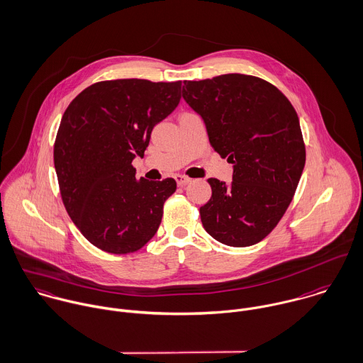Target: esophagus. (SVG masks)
I'll list each match as a JSON object with an SVG mask.
<instances>
[{"label":"esophagus","instance_id":"1","mask_svg":"<svg viewBox=\"0 0 363 363\" xmlns=\"http://www.w3.org/2000/svg\"><path fill=\"white\" fill-rule=\"evenodd\" d=\"M175 181L179 186H184V185L189 184L192 179L189 177H185V175H175Z\"/></svg>","mask_w":363,"mask_h":363}]
</instances>
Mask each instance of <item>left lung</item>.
I'll return each mask as SVG.
<instances>
[{
  "label": "left lung",
  "mask_w": 363,
  "mask_h": 363,
  "mask_svg": "<svg viewBox=\"0 0 363 363\" xmlns=\"http://www.w3.org/2000/svg\"><path fill=\"white\" fill-rule=\"evenodd\" d=\"M182 96L202 116L215 151L234 164L231 185L208 179L205 230L230 247L259 242L285 215L304 168L294 108L275 85L245 74L184 81Z\"/></svg>",
  "instance_id": "left-lung-1"
}]
</instances>
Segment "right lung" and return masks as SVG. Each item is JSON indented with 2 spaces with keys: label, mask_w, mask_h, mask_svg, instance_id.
<instances>
[{
  "label": "right lung",
  "mask_w": 363,
  "mask_h": 363,
  "mask_svg": "<svg viewBox=\"0 0 363 363\" xmlns=\"http://www.w3.org/2000/svg\"><path fill=\"white\" fill-rule=\"evenodd\" d=\"M181 81H101L67 106L55 142V168L65 208L81 234L111 254L140 250L157 233L172 178L136 179L152 128L179 104Z\"/></svg>",
  "instance_id": "1"
}]
</instances>
